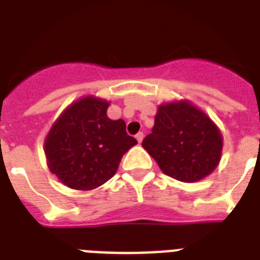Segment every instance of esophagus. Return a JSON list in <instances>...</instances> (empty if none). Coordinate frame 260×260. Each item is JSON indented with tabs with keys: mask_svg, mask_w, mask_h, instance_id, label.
I'll use <instances>...</instances> for the list:
<instances>
[{
	"mask_svg": "<svg viewBox=\"0 0 260 260\" xmlns=\"http://www.w3.org/2000/svg\"><path fill=\"white\" fill-rule=\"evenodd\" d=\"M135 138H137V141H138V143L142 142V139H143V133H138V134L135 135Z\"/></svg>",
	"mask_w": 260,
	"mask_h": 260,
	"instance_id": "1",
	"label": "esophagus"
}]
</instances>
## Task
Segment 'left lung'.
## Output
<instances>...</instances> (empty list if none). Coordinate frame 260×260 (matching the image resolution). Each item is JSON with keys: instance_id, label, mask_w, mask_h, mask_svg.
<instances>
[{"instance_id": "1", "label": "left lung", "mask_w": 260, "mask_h": 260, "mask_svg": "<svg viewBox=\"0 0 260 260\" xmlns=\"http://www.w3.org/2000/svg\"><path fill=\"white\" fill-rule=\"evenodd\" d=\"M143 149L166 175L197 182L214 171L220 160L223 138L202 110L187 101L160 105Z\"/></svg>"}]
</instances>
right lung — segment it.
<instances>
[{
	"label": "right lung",
	"instance_id": "right-lung-1",
	"mask_svg": "<svg viewBox=\"0 0 260 260\" xmlns=\"http://www.w3.org/2000/svg\"><path fill=\"white\" fill-rule=\"evenodd\" d=\"M109 102L90 95L66 109L51 126L45 154L59 182L74 190H93L117 173L123 154L137 139L123 119L107 117Z\"/></svg>",
	"mask_w": 260,
	"mask_h": 260
}]
</instances>
